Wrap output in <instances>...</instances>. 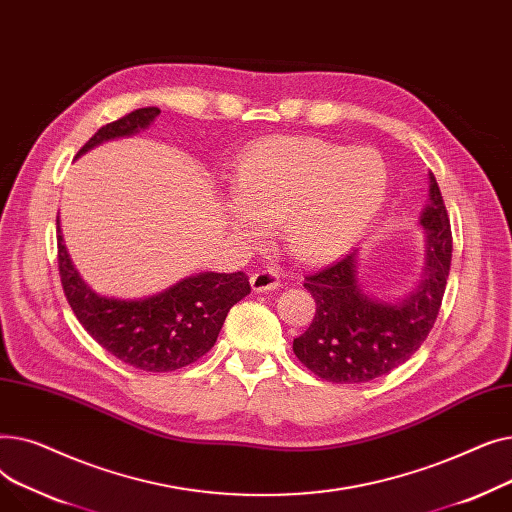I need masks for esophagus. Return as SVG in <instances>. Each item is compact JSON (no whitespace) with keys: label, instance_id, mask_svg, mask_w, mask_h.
Instances as JSON below:
<instances>
[{"label":"esophagus","instance_id":"1","mask_svg":"<svg viewBox=\"0 0 512 512\" xmlns=\"http://www.w3.org/2000/svg\"><path fill=\"white\" fill-rule=\"evenodd\" d=\"M280 286V276L274 270H259L251 276V288L255 292H272Z\"/></svg>","mask_w":512,"mask_h":512}]
</instances>
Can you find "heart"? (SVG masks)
<instances>
[{
    "mask_svg": "<svg viewBox=\"0 0 512 512\" xmlns=\"http://www.w3.org/2000/svg\"><path fill=\"white\" fill-rule=\"evenodd\" d=\"M388 186L382 157L315 137H270L253 145L234 180L230 228L259 240L280 222L286 249L301 261L340 255L367 230Z\"/></svg>",
    "mask_w": 512,
    "mask_h": 512,
    "instance_id": "heart-1",
    "label": "heart"
}]
</instances>
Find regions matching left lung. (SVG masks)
Returning <instances> with one entry per match:
<instances>
[{
    "instance_id": "obj_1",
    "label": "left lung",
    "mask_w": 512,
    "mask_h": 512,
    "mask_svg": "<svg viewBox=\"0 0 512 512\" xmlns=\"http://www.w3.org/2000/svg\"><path fill=\"white\" fill-rule=\"evenodd\" d=\"M425 270L402 303L373 299L357 278V249L305 276L315 299L311 326L292 342L299 361L332 384H363L409 361L432 332L452 259V232L440 186L429 174V205L419 220Z\"/></svg>"
}]
</instances>
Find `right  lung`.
Masks as SVG:
<instances>
[{"label": "right lung", "mask_w": 512, "mask_h": 512, "mask_svg": "<svg viewBox=\"0 0 512 512\" xmlns=\"http://www.w3.org/2000/svg\"><path fill=\"white\" fill-rule=\"evenodd\" d=\"M159 107H141L101 126L78 151L147 128ZM58 267L66 299L83 328L116 359L143 371H174L211 351L232 305L251 292L242 272H203L139 301L101 297L78 276L64 247L58 215Z\"/></svg>", "instance_id": "add662e5"}]
</instances>
